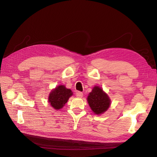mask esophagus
<instances>
[{"label": "esophagus", "instance_id": "esophagus-1", "mask_svg": "<svg viewBox=\"0 0 157 157\" xmlns=\"http://www.w3.org/2000/svg\"><path fill=\"white\" fill-rule=\"evenodd\" d=\"M76 95H77V96L78 97V98H82L83 96V93L81 92H76Z\"/></svg>", "mask_w": 157, "mask_h": 157}]
</instances>
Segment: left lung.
Returning a JSON list of instances; mask_svg holds the SVG:
<instances>
[{"label":"left lung","instance_id":"8db88e82","mask_svg":"<svg viewBox=\"0 0 157 157\" xmlns=\"http://www.w3.org/2000/svg\"><path fill=\"white\" fill-rule=\"evenodd\" d=\"M87 100L92 110L97 115L104 113L110 106L111 101L107 95L99 86H95L88 95Z\"/></svg>","mask_w":157,"mask_h":157}]
</instances>
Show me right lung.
I'll use <instances>...</instances> for the list:
<instances>
[{"mask_svg": "<svg viewBox=\"0 0 157 157\" xmlns=\"http://www.w3.org/2000/svg\"><path fill=\"white\" fill-rule=\"evenodd\" d=\"M72 95L73 92L70 89L66 88L65 86L61 85L52 90L50 94L49 103L55 109H61Z\"/></svg>", "mask_w": 157, "mask_h": 157, "instance_id": "1", "label": "right lung"}]
</instances>
